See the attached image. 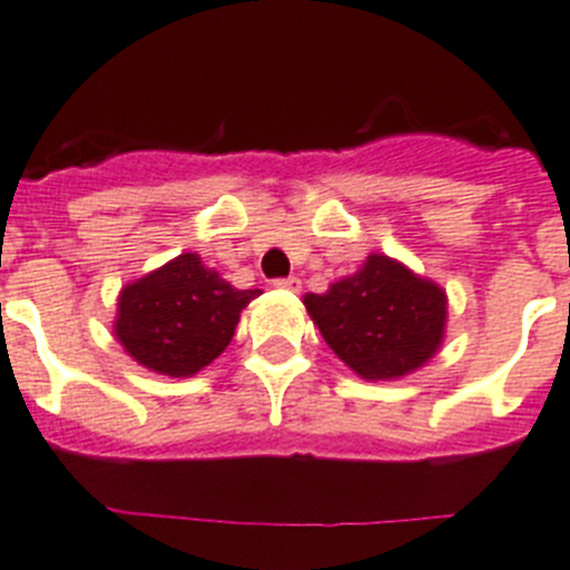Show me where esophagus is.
<instances>
[{
	"label": "esophagus",
	"instance_id": "34e87169",
	"mask_svg": "<svg viewBox=\"0 0 570 570\" xmlns=\"http://www.w3.org/2000/svg\"><path fill=\"white\" fill-rule=\"evenodd\" d=\"M275 286H277V289H289V293H298L301 281H298V277H293V275H289V277H277Z\"/></svg>",
	"mask_w": 570,
	"mask_h": 570
}]
</instances>
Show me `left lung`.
<instances>
[{
    "instance_id": "obj_1",
    "label": "left lung",
    "mask_w": 570,
    "mask_h": 570,
    "mask_svg": "<svg viewBox=\"0 0 570 570\" xmlns=\"http://www.w3.org/2000/svg\"><path fill=\"white\" fill-rule=\"evenodd\" d=\"M304 307L324 342L362 380H396L423 367L446 333V293L385 255L304 295Z\"/></svg>"
}]
</instances>
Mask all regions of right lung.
I'll list each match as a JSON object with an SVG mask.
<instances>
[{
    "label": "right lung",
    "mask_w": 570,
    "mask_h": 570,
    "mask_svg": "<svg viewBox=\"0 0 570 570\" xmlns=\"http://www.w3.org/2000/svg\"><path fill=\"white\" fill-rule=\"evenodd\" d=\"M261 289H234L194 252L138 277L118 295L115 338L138 365L194 376L226 351L243 307Z\"/></svg>",
    "instance_id": "add662e5"
}]
</instances>
